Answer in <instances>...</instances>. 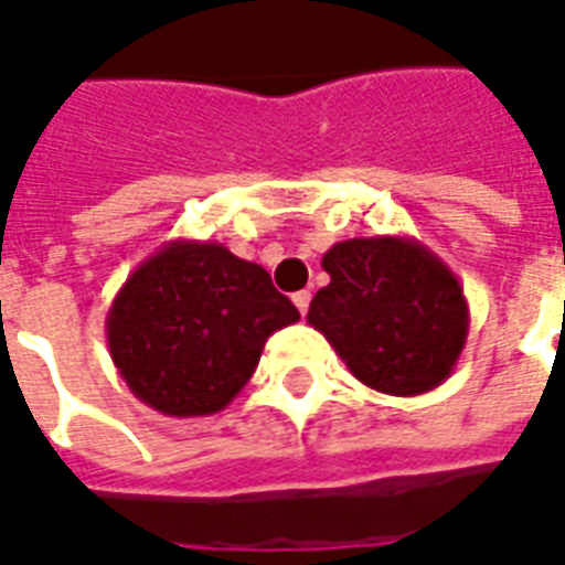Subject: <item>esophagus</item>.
<instances>
[{"label":"esophagus","mask_w":565,"mask_h":565,"mask_svg":"<svg viewBox=\"0 0 565 565\" xmlns=\"http://www.w3.org/2000/svg\"><path fill=\"white\" fill-rule=\"evenodd\" d=\"M308 302H311V294H308V290H299V294H294V306L299 308V315H306Z\"/></svg>","instance_id":"34e87169"}]
</instances>
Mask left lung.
<instances>
[{"label": "left lung", "mask_w": 565, "mask_h": 565, "mask_svg": "<svg viewBox=\"0 0 565 565\" xmlns=\"http://www.w3.org/2000/svg\"><path fill=\"white\" fill-rule=\"evenodd\" d=\"M330 284L308 323L366 387L420 396L448 379L469 335L462 284L412 235L348 238L320 259Z\"/></svg>", "instance_id": "8db88e82"}]
</instances>
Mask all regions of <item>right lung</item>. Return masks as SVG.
<instances>
[{"label": "right lung", "mask_w": 565, "mask_h": 565, "mask_svg": "<svg viewBox=\"0 0 565 565\" xmlns=\"http://www.w3.org/2000/svg\"><path fill=\"white\" fill-rule=\"evenodd\" d=\"M296 320L263 266L221 242L174 238L117 290L105 335L136 399L160 415L205 417L233 403L271 332Z\"/></svg>", "instance_id": "obj_1"}]
</instances>
